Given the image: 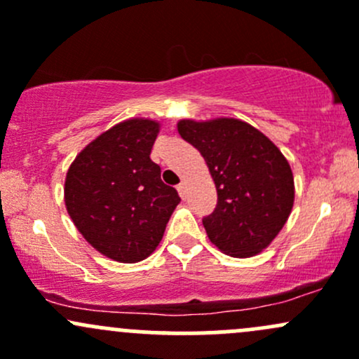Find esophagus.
Segmentation results:
<instances>
[{
	"mask_svg": "<svg viewBox=\"0 0 359 359\" xmlns=\"http://www.w3.org/2000/svg\"><path fill=\"white\" fill-rule=\"evenodd\" d=\"M176 190L180 191L181 198H184V196H187V184H184V181H181L178 187H176Z\"/></svg>",
	"mask_w": 359,
	"mask_h": 359,
	"instance_id": "1",
	"label": "esophagus"
}]
</instances>
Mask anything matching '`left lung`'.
<instances>
[{"label":"left lung","instance_id":"obj_1","mask_svg":"<svg viewBox=\"0 0 359 359\" xmlns=\"http://www.w3.org/2000/svg\"><path fill=\"white\" fill-rule=\"evenodd\" d=\"M178 132L202 154L217 190L215 210L202 221L209 240L236 258L267 248L294 203V178L283 152L234 118L181 119Z\"/></svg>","mask_w":359,"mask_h":359}]
</instances>
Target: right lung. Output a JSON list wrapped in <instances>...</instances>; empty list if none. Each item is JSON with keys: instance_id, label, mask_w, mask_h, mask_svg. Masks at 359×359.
Returning a JSON list of instances; mask_svg holds the SVG:
<instances>
[{"instance_id": "right-lung-1", "label": "right lung", "mask_w": 359, "mask_h": 359, "mask_svg": "<svg viewBox=\"0 0 359 359\" xmlns=\"http://www.w3.org/2000/svg\"><path fill=\"white\" fill-rule=\"evenodd\" d=\"M159 128L145 118L118 123L75 157L65 180L73 224L99 253L121 264L144 260L157 248L181 202L150 159Z\"/></svg>"}]
</instances>
